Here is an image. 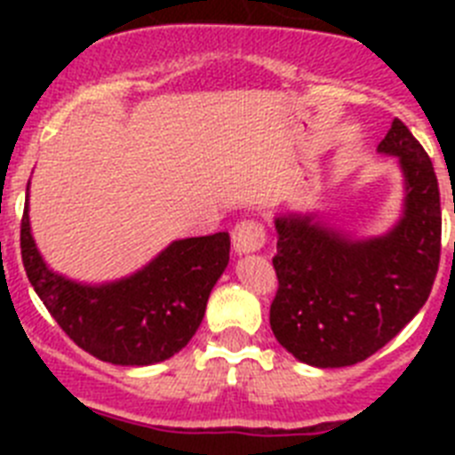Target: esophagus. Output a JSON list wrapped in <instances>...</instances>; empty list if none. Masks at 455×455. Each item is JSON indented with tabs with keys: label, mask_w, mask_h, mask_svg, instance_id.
I'll list each match as a JSON object with an SVG mask.
<instances>
[{
	"label": "esophagus",
	"mask_w": 455,
	"mask_h": 455,
	"mask_svg": "<svg viewBox=\"0 0 455 455\" xmlns=\"http://www.w3.org/2000/svg\"><path fill=\"white\" fill-rule=\"evenodd\" d=\"M264 225L257 220H241L232 230V246H235L236 255H248V252H257L264 248Z\"/></svg>",
	"instance_id": "esophagus-1"
}]
</instances>
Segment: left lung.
<instances>
[{"instance_id": "1", "label": "left lung", "mask_w": 455, "mask_h": 455, "mask_svg": "<svg viewBox=\"0 0 455 455\" xmlns=\"http://www.w3.org/2000/svg\"><path fill=\"white\" fill-rule=\"evenodd\" d=\"M378 152L396 156L403 172V214L389 232L355 239L319 214L275 219L271 331L312 367H348L380 351L424 307L440 267V188L431 159L399 118Z\"/></svg>"}]
</instances>
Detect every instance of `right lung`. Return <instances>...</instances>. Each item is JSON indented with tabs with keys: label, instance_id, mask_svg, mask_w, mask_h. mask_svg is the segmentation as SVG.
<instances>
[{
	"label": "right lung",
	"instance_id": "add662e5",
	"mask_svg": "<svg viewBox=\"0 0 455 455\" xmlns=\"http://www.w3.org/2000/svg\"><path fill=\"white\" fill-rule=\"evenodd\" d=\"M22 264L31 287L61 331L102 363L146 367L188 344L203 323L216 280L230 262V235L172 241L150 264L114 283L86 284L52 271L36 248L29 184L20 228Z\"/></svg>",
	"mask_w": 455,
	"mask_h": 455
}]
</instances>
